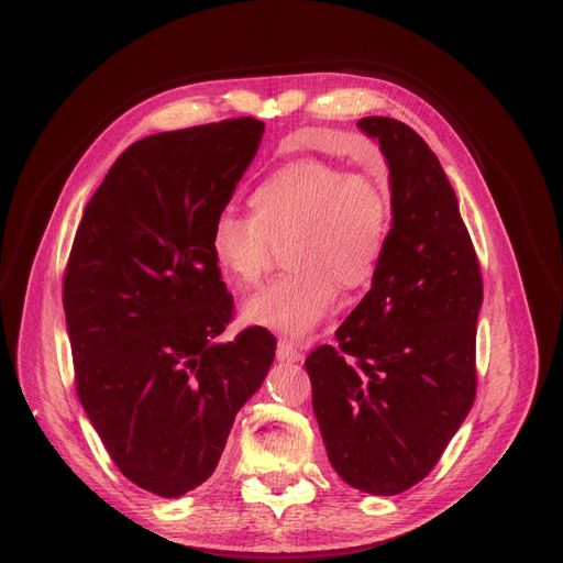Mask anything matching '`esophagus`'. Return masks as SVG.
<instances>
[{"label": "esophagus", "instance_id": "34e87169", "mask_svg": "<svg viewBox=\"0 0 563 563\" xmlns=\"http://www.w3.org/2000/svg\"><path fill=\"white\" fill-rule=\"evenodd\" d=\"M276 356H278L280 363H299V361H303L301 349H299L297 344H294V342H287V340H280V342H278Z\"/></svg>", "mask_w": 563, "mask_h": 563}]
</instances>
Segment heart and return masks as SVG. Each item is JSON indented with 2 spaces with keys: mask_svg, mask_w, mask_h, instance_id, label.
Returning a JSON list of instances; mask_svg holds the SVG:
<instances>
[{
  "mask_svg": "<svg viewBox=\"0 0 563 563\" xmlns=\"http://www.w3.org/2000/svg\"><path fill=\"white\" fill-rule=\"evenodd\" d=\"M251 214L221 210L210 246L221 269L240 285L269 274L276 244L291 240L287 264L244 303L253 327L301 338L329 314L338 285L361 289L374 280L393 232V198L372 173H346L317 157L291 159L266 173L249 196Z\"/></svg>",
  "mask_w": 563,
  "mask_h": 563,
  "instance_id": "obj_1",
  "label": "heart"
}]
</instances>
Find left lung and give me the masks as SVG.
Wrapping results in <instances>:
<instances>
[{"instance_id":"8db88e82","label":"left lung","mask_w":563,"mask_h":563,"mask_svg":"<svg viewBox=\"0 0 563 563\" xmlns=\"http://www.w3.org/2000/svg\"><path fill=\"white\" fill-rule=\"evenodd\" d=\"M390 168L393 232L372 289L306 358L312 408L342 482L397 495L422 482L475 404L479 260L424 139L361 118Z\"/></svg>"}]
</instances>
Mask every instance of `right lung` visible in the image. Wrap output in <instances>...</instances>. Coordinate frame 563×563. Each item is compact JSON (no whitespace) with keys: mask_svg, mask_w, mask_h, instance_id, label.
<instances>
[{"mask_svg":"<svg viewBox=\"0 0 563 563\" xmlns=\"http://www.w3.org/2000/svg\"><path fill=\"white\" fill-rule=\"evenodd\" d=\"M255 118L145 136L88 200L64 278L75 386L123 475L162 497L210 479L276 338H219L232 297L212 255L214 219L251 166Z\"/></svg>","mask_w":563,"mask_h":563,"instance_id":"1","label":"right lung"}]
</instances>
